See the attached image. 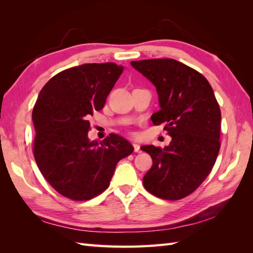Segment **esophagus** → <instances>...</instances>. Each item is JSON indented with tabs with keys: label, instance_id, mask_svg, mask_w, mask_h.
Listing matches in <instances>:
<instances>
[{
	"label": "esophagus",
	"instance_id": "1",
	"mask_svg": "<svg viewBox=\"0 0 253 253\" xmlns=\"http://www.w3.org/2000/svg\"><path fill=\"white\" fill-rule=\"evenodd\" d=\"M133 149H135V152L139 153L141 152V149H140V146H139L138 143H133Z\"/></svg>",
	"mask_w": 253,
	"mask_h": 253
}]
</instances>
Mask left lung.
I'll use <instances>...</instances> for the list:
<instances>
[{"label":"left lung","mask_w":253,"mask_h":253,"mask_svg":"<svg viewBox=\"0 0 253 253\" xmlns=\"http://www.w3.org/2000/svg\"><path fill=\"white\" fill-rule=\"evenodd\" d=\"M131 66L157 88L160 111L154 125L165 124L168 147L143 146L153 165L143 186L155 197L179 200L207 178L221 148V110L211 84L196 69L173 58L132 61Z\"/></svg>","instance_id":"8db88e82"}]
</instances>
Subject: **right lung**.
Returning <instances> with one entry per match:
<instances>
[{
    "label": "right lung",
    "instance_id": "obj_1",
    "mask_svg": "<svg viewBox=\"0 0 253 253\" xmlns=\"http://www.w3.org/2000/svg\"><path fill=\"white\" fill-rule=\"evenodd\" d=\"M123 71L115 63L68 68L52 77L37 99L35 160L46 181L72 200H90L103 192L118 161L133 151L114 133L102 142L88 138V118L103 109Z\"/></svg>",
    "mask_w": 253,
    "mask_h": 253
}]
</instances>
